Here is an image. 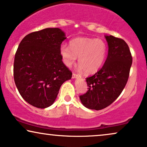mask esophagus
Here are the masks:
<instances>
[{"instance_id": "1", "label": "esophagus", "mask_w": 147, "mask_h": 147, "mask_svg": "<svg viewBox=\"0 0 147 147\" xmlns=\"http://www.w3.org/2000/svg\"><path fill=\"white\" fill-rule=\"evenodd\" d=\"M78 77H80V76L79 74H77L76 73H73V74H72V78H77Z\"/></svg>"}]
</instances>
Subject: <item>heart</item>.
<instances>
[{
  "label": "heart",
  "instance_id": "b5f03b06",
  "mask_svg": "<svg viewBox=\"0 0 147 147\" xmlns=\"http://www.w3.org/2000/svg\"><path fill=\"white\" fill-rule=\"evenodd\" d=\"M107 53V45L100 39L77 38L70 41L69 47L62 45L60 54L65 65L70 67L78 57V69L86 73L96 71L103 63Z\"/></svg>",
  "mask_w": 147,
  "mask_h": 147
}]
</instances>
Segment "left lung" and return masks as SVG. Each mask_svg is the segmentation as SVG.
Wrapping results in <instances>:
<instances>
[{
    "mask_svg": "<svg viewBox=\"0 0 147 147\" xmlns=\"http://www.w3.org/2000/svg\"><path fill=\"white\" fill-rule=\"evenodd\" d=\"M108 55L103 66L96 74L86 79L87 92L80 96L86 108L100 110L115 101L119 96L129 75L132 57L127 43L123 39L105 36Z\"/></svg>",
    "mask_w": 147,
    "mask_h": 147,
    "instance_id": "obj_1",
    "label": "left lung"
}]
</instances>
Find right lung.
<instances>
[{
    "label": "right lung",
    "instance_id": "obj_1",
    "mask_svg": "<svg viewBox=\"0 0 147 147\" xmlns=\"http://www.w3.org/2000/svg\"><path fill=\"white\" fill-rule=\"evenodd\" d=\"M59 28H45L26 36L15 55L13 77L22 98L37 108L53 104L61 86L72 72L62 61L60 48L65 39Z\"/></svg>",
    "mask_w": 147,
    "mask_h": 147
}]
</instances>
